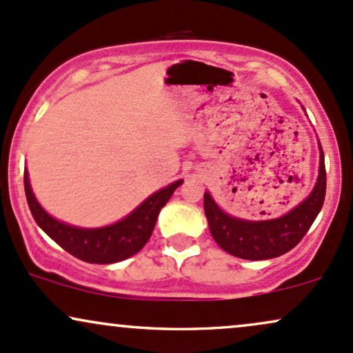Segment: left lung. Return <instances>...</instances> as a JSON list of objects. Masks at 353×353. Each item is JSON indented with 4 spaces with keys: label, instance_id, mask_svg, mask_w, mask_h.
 Instances as JSON below:
<instances>
[{
    "label": "left lung",
    "instance_id": "obj_1",
    "mask_svg": "<svg viewBox=\"0 0 353 353\" xmlns=\"http://www.w3.org/2000/svg\"><path fill=\"white\" fill-rule=\"evenodd\" d=\"M319 176L314 189L301 204L283 216L269 221H245L224 212L210 196L204 192V212L209 230L222 250L245 261H265L294 249L314 224L325 199V159L319 143Z\"/></svg>",
    "mask_w": 353,
    "mask_h": 353
}]
</instances>
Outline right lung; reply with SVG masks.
I'll use <instances>...</instances> for the list:
<instances>
[{
  "label": "right lung",
  "instance_id": "1",
  "mask_svg": "<svg viewBox=\"0 0 353 353\" xmlns=\"http://www.w3.org/2000/svg\"><path fill=\"white\" fill-rule=\"evenodd\" d=\"M182 182L184 181L179 179L156 190L131 214L114 224L86 229L50 216L36 199L30 184V174L24 171V192L36 224L66 252L89 264H114L139 252L151 237L161 209Z\"/></svg>",
  "mask_w": 353,
  "mask_h": 353
}]
</instances>
